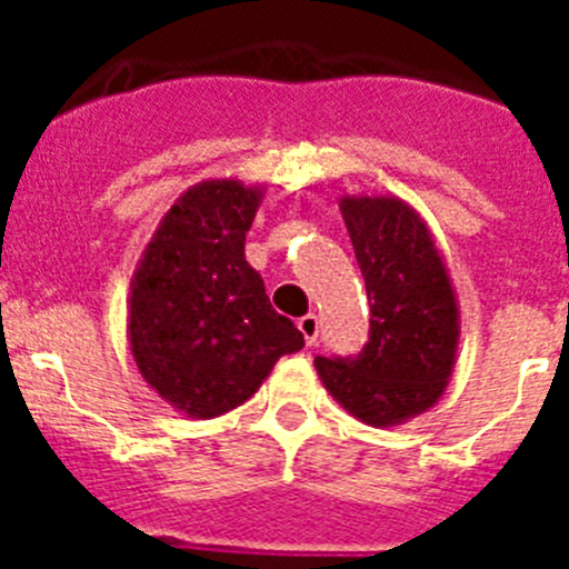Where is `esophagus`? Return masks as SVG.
Masks as SVG:
<instances>
[{
	"instance_id": "34e87169",
	"label": "esophagus",
	"mask_w": 569,
	"mask_h": 569,
	"mask_svg": "<svg viewBox=\"0 0 569 569\" xmlns=\"http://www.w3.org/2000/svg\"><path fill=\"white\" fill-rule=\"evenodd\" d=\"M296 325H299L301 336H305V345L313 347V345H316V339H319V316H316V313L301 316V319L296 321Z\"/></svg>"
}]
</instances>
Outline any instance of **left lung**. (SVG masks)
Listing matches in <instances>:
<instances>
[{
  "label": "left lung",
  "instance_id": "obj_1",
  "mask_svg": "<svg viewBox=\"0 0 569 569\" xmlns=\"http://www.w3.org/2000/svg\"><path fill=\"white\" fill-rule=\"evenodd\" d=\"M370 301V336L356 359L316 356V370L347 413L396 427L445 396L459 353L453 279L433 233L399 196L339 199Z\"/></svg>",
  "mask_w": 569,
  "mask_h": 569
}]
</instances>
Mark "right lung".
I'll use <instances>...</instances> for the list:
<instances>
[{
	"label": "right lung",
	"instance_id": "right-lung-1",
	"mask_svg": "<svg viewBox=\"0 0 569 569\" xmlns=\"http://www.w3.org/2000/svg\"><path fill=\"white\" fill-rule=\"evenodd\" d=\"M264 188L204 179L150 236L128 296V341L142 379L190 419L244 405L276 361L305 347L244 259Z\"/></svg>",
	"mask_w": 569,
	"mask_h": 569
}]
</instances>
